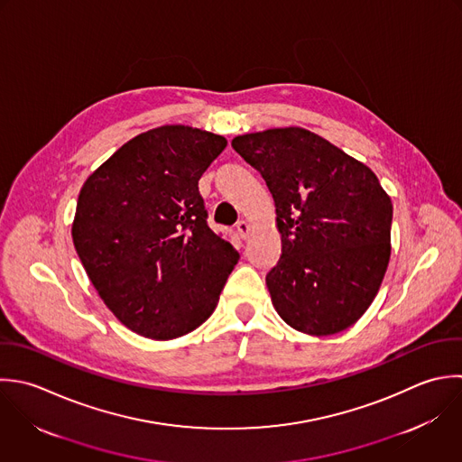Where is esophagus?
<instances>
[{
	"mask_svg": "<svg viewBox=\"0 0 462 462\" xmlns=\"http://www.w3.org/2000/svg\"><path fill=\"white\" fill-rule=\"evenodd\" d=\"M237 232H239V236H241L243 239H246V237L250 236V223L245 221V219L237 221Z\"/></svg>",
	"mask_w": 462,
	"mask_h": 462,
	"instance_id": "obj_1",
	"label": "esophagus"
}]
</instances>
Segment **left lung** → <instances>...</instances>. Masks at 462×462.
Masks as SVG:
<instances>
[{"instance_id": "left-lung-1", "label": "left lung", "mask_w": 462, "mask_h": 462, "mask_svg": "<svg viewBox=\"0 0 462 462\" xmlns=\"http://www.w3.org/2000/svg\"><path fill=\"white\" fill-rule=\"evenodd\" d=\"M232 147L264 178L282 255L268 272L273 308L293 329L328 337L374 300L391 259L393 203L376 174L326 138L281 127Z\"/></svg>"}]
</instances>
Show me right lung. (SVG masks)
<instances>
[{"label":"right lung","instance_id":"1","mask_svg":"<svg viewBox=\"0 0 462 462\" xmlns=\"http://www.w3.org/2000/svg\"><path fill=\"white\" fill-rule=\"evenodd\" d=\"M225 147L219 134L162 125L124 143L80 189L79 259L111 313L145 338L199 328L239 261L210 230L198 189Z\"/></svg>","mask_w":462,"mask_h":462}]
</instances>
